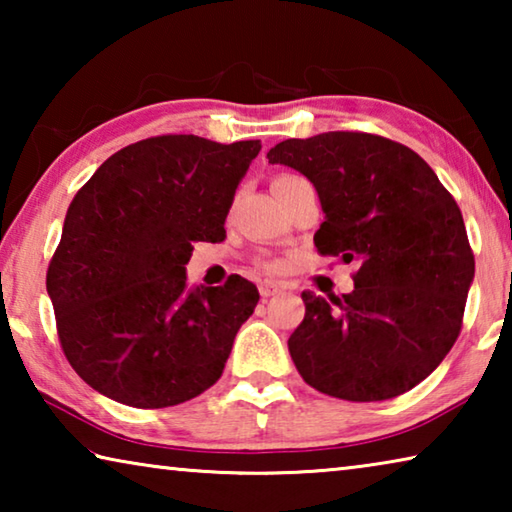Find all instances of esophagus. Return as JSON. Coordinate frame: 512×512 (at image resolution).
I'll return each instance as SVG.
<instances>
[{
    "label": "esophagus",
    "mask_w": 512,
    "mask_h": 512,
    "mask_svg": "<svg viewBox=\"0 0 512 512\" xmlns=\"http://www.w3.org/2000/svg\"><path fill=\"white\" fill-rule=\"evenodd\" d=\"M284 291V284L282 282H275V280H264L259 284V296L262 298H271L275 293H282Z\"/></svg>",
    "instance_id": "34e87169"
}]
</instances>
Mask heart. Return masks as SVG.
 Masks as SVG:
<instances>
[{
    "label": "heart",
    "instance_id": "1",
    "mask_svg": "<svg viewBox=\"0 0 512 512\" xmlns=\"http://www.w3.org/2000/svg\"><path fill=\"white\" fill-rule=\"evenodd\" d=\"M284 178H291V176H280V178H277V180H284Z\"/></svg>",
    "mask_w": 512,
    "mask_h": 512
}]
</instances>
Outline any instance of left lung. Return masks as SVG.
Returning <instances> with one entry per match:
<instances>
[{"instance_id":"obj_1","label":"left lung","mask_w":512,"mask_h":512,"mask_svg":"<svg viewBox=\"0 0 512 512\" xmlns=\"http://www.w3.org/2000/svg\"><path fill=\"white\" fill-rule=\"evenodd\" d=\"M271 164L314 183L323 255L357 262L354 291H305L291 359L316 391L348 402L391 400L427 379L452 350L474 280L463 214L409 146L368 133L284 140Z\"/></svg>"}]
</instances>
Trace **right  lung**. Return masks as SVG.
Wrapping results in <instances>:
<instances>
[{"mask_svg":"<svg viewBox=\"0 0 512 512\" xmlns=\"http://www.w3.org/2000/svg\"><path fill=\"white\" fill-rule=\"evenodd\" d=\"M262 144L160 135L101 164L69 205L47 271L67 361L94 391L164 409L221 377L253 282L187 287L196 241H223L225 216Z\"/></svg>","mask_w":512,"mask_h":512,"instance_id":"right-lung-1","label":"right lung"}]
</instances>
